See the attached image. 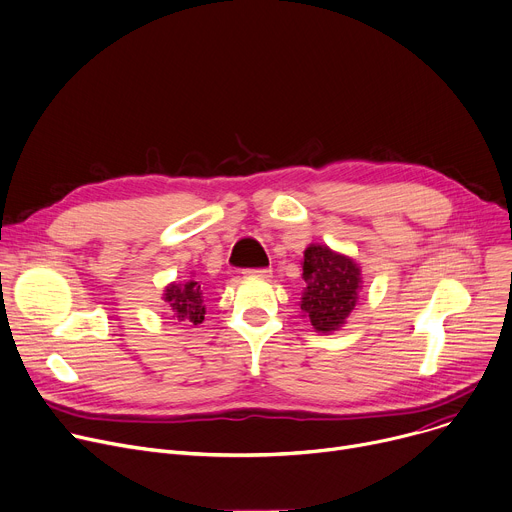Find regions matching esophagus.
Returning <instances> with one entry per match:
<instances>
[{"label":"esophagus","instance_id":"esophagus-1","mask_svg":"<svg viewBox=\"0 0 512 512\" xmlns=\"http://www.w3.org/2000/svg\"><path fill=\"white\" fill-rule=\"evenodd\" d=\"M245 274H247L249 278H269L271 271H269V269H247Z\"/></svg>","mask_w":512,"mask_h":512}]
</instances>
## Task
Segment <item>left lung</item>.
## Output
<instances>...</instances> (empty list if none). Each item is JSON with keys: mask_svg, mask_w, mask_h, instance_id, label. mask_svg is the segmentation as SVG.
I'll return each mask as SVG.
<instances>
[{"mask_svg": "<svg viewBox=\"0 0 512 512\" xmlns=\"http://www.w3.org/2000/svg\"><path fill=\"white\" fill-rule=\"evenodd\" d=\"M302 278L306 282L300 298L302 317L317 333L342 329L362 290V269L356 259L313 243L304 251Z\"/></svg>", "mask_w": 512, "mask_h": 512, "instance_id": "1", "label": "left lung"}]
</instances>
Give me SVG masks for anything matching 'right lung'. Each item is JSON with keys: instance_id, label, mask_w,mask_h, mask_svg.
I'll return each mask as SVG.
<instances>
[{"instance_id": "1", "label": "right lung", "mask_w": 512, "mask_h": 512, "mask_svg": "<svg viewBox=\"0 0 512 512\" xmlns=\"http://www.w3.org/2000/svg\"><path fill=\"white\" fill-rule=\"evenodd\" d=\"M162 300L166 302L170 315L179 323L199 325L206 317V304H203V286L195 276L183 282H170L164 288Z\"/></svg>"}]
</instances>
